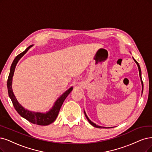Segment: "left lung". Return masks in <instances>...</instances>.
<instances>
[{"label":"left lung","instance_id":"8db88e82","mask_svg":"<svg viewBox=\"0 0 152 152\" xmlns=\"http://www.w3.org/2000/svg\"><path fill=\"white\" fill-rule=\"evenodd\" d=\"M133 60H134V61L136 63V64H137V66H138V71H139V75H140V80H141V83H142V93H143V81H142V71H141V69H140V65H139V64H138V62L134 59L133 58ZM84 113H85V116H86V118H87V120H88V121H89V123H90V124L92 125V126H94V127H96V128H113V127H104V126H98V125H97L96 124H95V123H94L93 121H91L89 119V118L88 117V116L86 115V112H85V111L84 110Z\"/></svg>","mask_w":152,"mask_h":152}]
</instances>
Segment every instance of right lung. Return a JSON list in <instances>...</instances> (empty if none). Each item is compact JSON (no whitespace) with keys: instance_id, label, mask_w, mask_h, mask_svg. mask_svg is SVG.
<instances>
[{"instance_id":"right-lung-1","label":"right lung","mask_w":152,"mask_h":152,"mask_svg":"<svg viewBox=\"0 0 152 152\" xmlns=\"http://www.w3.org/2000/svg\"><path fill=\"white\" fill-rule=\"evenodd\" d=\"M33 45L29 46V47L26 48L24 51L17 56L14 60L13 61L12 64H11L9 75L7 83L8 93L9 98H10L11 101H12V104L14 106V108L22 117H23L24 118L33 123V124L46 126L53 123L56 120V118H57L58 115L62 104H63L64 101L65 100L66 97L68 96V94L72 91L73 88L71 87L70 88L67 89V91H66L63 94L61 95L60 97H59V98L55 102L52 108H50V110L47 111L46 113H41V112H35L29 111L24 108L23 106L18 102V101L17 100L12 91V77L14 76L15 66L17 64H18L19 61L20 59L22 56L28 51V50Z\"/></svg>"}]
</instances>
